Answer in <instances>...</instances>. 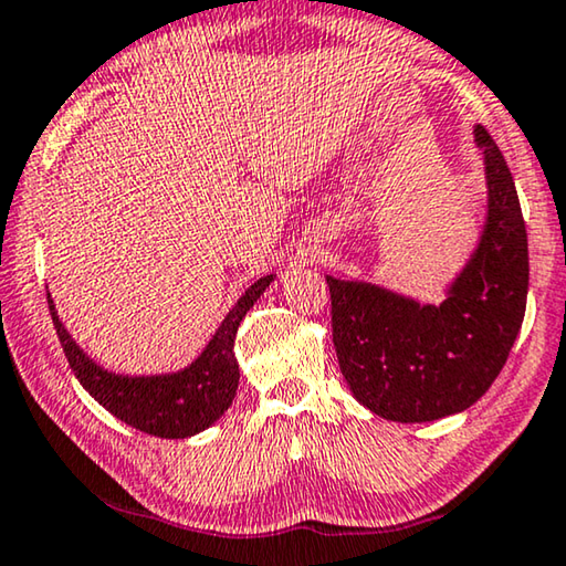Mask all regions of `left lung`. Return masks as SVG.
I'll list each match as a JSON object with an SVG mask.
<instances>
[{
  "instance_id": "1",
  "label": "left lung",
  "mask_w": 566,
  "mask_h": 566,
  "mask_svg": "<svg viewBox=\"0 0 566 566\" xmlns=\"http://www.w3.org/2000/svg\"><path fill=\"white\" fill-rule=\"evenodd\" d=\"M475 142L485 159L488 216L442 305L327 276L337 364L353 396L384 419L411 424L472 407L499 378L524 323L528 241L518 192L480 124Z\"/></svg>"
}]
</instances>
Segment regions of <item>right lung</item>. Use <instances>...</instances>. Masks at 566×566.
I'll return each mask as SVG.
<instances>
[{
	"label": "right lung",
	"instance_id": "add662e5",
	"mask_svg": "<svg viewBox=\"0 0 566 566\" xmlns=\"http://www.w3.org/2000/svg\"><path fill=\"white\" fill-rule=\"evenodd\" d=\"M272 282L274 274L261 276L251 284L210 337L206 350L188 368L163 376H122L101 368L67 335L50 292L48 307L67 364L83 389L94 396L101 407L139 432L163 437V440H185L208 429L231 407L239 389V364L233 356L235 333L247 312Z\"/></svg>",
	"mask_w": 566,
	"mask_h": 566
}]
</instances>
